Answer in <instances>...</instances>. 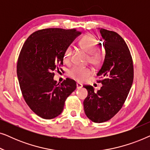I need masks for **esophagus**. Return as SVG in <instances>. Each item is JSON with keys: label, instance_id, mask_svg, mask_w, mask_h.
Segmentation results:
<instances>
[{"label": "esophagus", "instance_id": "1", "mask_svg": "<svg viewBox=\"0 0 150 150\" xmlns=\"http://www.w3.org/2000/svg\"><path fill=\"white\" fill-rule=\"evenodd\" d=\"M82 87H83V85H82L81 83H76V88H77L78 89H81Z\"/></svg>", "mask_w": 150, "mask_h": 150}]
</instances>
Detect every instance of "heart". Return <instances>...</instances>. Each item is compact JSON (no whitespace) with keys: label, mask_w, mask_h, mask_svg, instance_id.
<instances>
[{"label":"heart","mask_w":150,"mask_h":150,"mask_svg":"<svg viewBox=\"0 0 150 150\" xmlns=\"http://www.w3.org/2000/svg\"><path fill=\"white\" fill-rule=\"evenodd\" d=\"M99 42L92 35H87L80 40L79 46L82 50L89 54L88 61L94 66H99L103 62L104 58V52L98 48ZM72 49L70 46L67 47L63 54L64 62L69 63L71 61ZM92 71L88 67H82L79 66L74 67L68 72V76L79 82H83L90 76Z\"/></svg>","instance_id":"heart-1"}]
</instances>
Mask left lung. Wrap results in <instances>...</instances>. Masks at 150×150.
Segmentation results:
<instances>
[{
  "label": "left lung",
  "instance_id": "8db88e82",
  "mask_svg": "<svg viewBox=\"0 0 150 150\" xmlns=\"http://www.w3.org/2000/svg\"><path fill=\"white\" fill-rule=\"evenodd\" d=\"M105 58L98 76L102 84L97 91L85 85L88 95L83 102L85 115L92 122L102 123L115 115L124 105L134 79L132 56L128 47L117 33L100 28Z\"/></svg>",
  "mask_w": 150,
  "mask_h": 150
}]
</instances>
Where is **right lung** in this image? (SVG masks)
I'll return each mask as SVG.
<instances>
[{
  "label": "right lung",
  "instance_id": "1",
  "mask_svg": "<svg viewBox=\"0 0 150 150\" xmlns=\"http://www.w3.org/2000/svg\"><path fill=\"white\" fill-rule=\"evenodd\" d=\"M81 33L76 29L39 30L22 46L17 63L20 87L26 104L40 117L50 120L59 115L76 88L70 79L59 85L53 78L57 65H63L65 50Z\"/></svg>",
  "mask_w": 150,
  "mask_h": 150
}]
</instances>
